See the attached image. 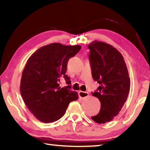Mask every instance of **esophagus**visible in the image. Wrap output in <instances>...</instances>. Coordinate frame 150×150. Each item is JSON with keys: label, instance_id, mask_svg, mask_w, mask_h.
<instances>
[{"label": "esophagus", "instance_id": "obj_1", "mask_svg": "<svg viewBox=\"0 0 150 150\" xmlns=\"http://www.w3.org/2000/svg\"><path fill=\"white\" fill-rule=\"evenodd\" d=\"M79 96L81 98V99H85L87 97H88V93L87 92H83V91H79Z\"/></svg>", "mask_w": 150, "mask_h": 150}]
</instances>
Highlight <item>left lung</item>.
<instances>
[{
  "label": "left lung",
  "mask_w": 150,
  "mask_h": 150,
  "mask_svg": "<svg viewBox=\"0 0 150 150\" xmlns=\"http://www.w3.org/2000/svg\"><path fill=\"white\" fill-rule=\"evenodd\" d=\"M92 76L100 86L93 96L100 102V110L91 118L105 124L113 120L126 101L130 79L123 56L112 45L94 41L88 45Z\"/></svg>",
  "instance_id": "obj_1"
}]
</instances>
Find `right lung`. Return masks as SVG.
<instances>
[{
  "mask_svg": "<svg viewBox=\"0 0 150 150\" xmlns=\"http://www.w3.org/2000/svg\"><path fill=\"white\" fill-rule=\"evenodd\" d=\"M81 46L53 43L40 47L28 59L22 74L20 93L30 111L44 123L57 121L64 115L69 104L78 99L71 86L61 88V78L68 85L67 62Z\"/></svg>",
  "mask_w": 150,
  "mask_h": 150,
  "instance_id": "obj_1",
  "label": "right lung"
}]
</instances>
